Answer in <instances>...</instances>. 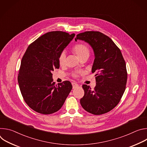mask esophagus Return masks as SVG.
<instances>
[{"instance_id":"esophagus-1","label":"esophagus","mask_w":147,"mask_h":147,"mask_svg":"<svg viewBox=\"0 0 147 147\" xmlns=\"http://www.w3.org/2000/svg\"><path fill=\"white\" fill-rule=\"evenodd\" d=\"M72 86H73V88H75L78 86V84L76 82H72Z\"/></svg>"}]
</instances>
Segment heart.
Wrapping results in <instances>:
<instances>
[{"label":"heart","instance_id":"1","mask_svg":"<svg viewBox=\"0 0 147 147\" xmlns=\"http://www.w3.org/2000/svg\"><path fill=\"white\" fill-rule=\"evenodd\" d=\"M73 51L77 55L80 59L84 57H89L90 55V50L88 48L86 45L82 44H79L74 46V47L73 48ZM66 54L65 51L61 52V53L60 54L58 60L60 66L64 65L66 60ZM77 74L78 73H76L74 74V76H77Z\"/></svg>","mask_w":147,"mask_h":147}]
</instances>
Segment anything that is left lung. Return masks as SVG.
Instances as JSON below:
<instances>
[{"mask_svg": "<svg viewBox=\"0 0 147 147\" xmlns=\"http://www.w3.org/2000/svg\"><path fill=\"white\" fill-rule=\"evenodd\" d=\"M77 39L86 42L93 49L92 72L96 76L94 90L89 86H82L84 95L80 99L81 105L95 115L106 113L117 105L124 92L127 79L125 61L113 41L100 32L80 33L75 40Z\"/></svg>", "mask_w": 147, "mask_h": 147, "instance_id": "1", "label": "left lung"}]
</instances>
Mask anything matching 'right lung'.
Listing matches in <instances>:
<instances>
[{
    "mask_svg": "<svg viewBox=\"0 0 147 147\" xmlns=\"http://www.w3.org/2000/svg\"><path fill=\"white\" fill-rule=\"evenodd\" d=\"M75 34L48 32L36 39L26 50L21 61L18 82L22 96L35 112L49 115L58 111L72 89L70 81L57 85L52 72L59 69V56Z\"/></svg>",
    "mask_w": 147,
    "mask_h": 147,
    "instance_id": "obj_1",
    "label": "right lung"
}]
</instances>
